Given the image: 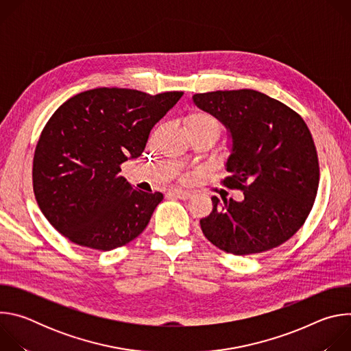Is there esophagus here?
Wrapping results in <instances>:
<instances>
[{
  "instance_id": "1",
  "label": "esophagus",
  "mask_w": 351,
  "mask_h": 351,
  "mask_svg": "<svg viewBox=\"0 0 351 351\" xmlns=\"http://www.w3.org/2000/svg\"><path fill=\"white\" fill-rule=\"evenodd\" d=\"M169 197H176V198H180V199H187L191 197V191H186V190H179V189H173V190H169L167 193Z\"/></svg>"
}]
</instances>
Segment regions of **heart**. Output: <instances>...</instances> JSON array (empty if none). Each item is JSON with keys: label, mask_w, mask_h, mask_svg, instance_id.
I'll return each instance as SVG.
<instances>
[{"label": "heart", "mask_w": 351, "mask_h": 351, "mask_svg": "<svg viewBox=\"0 0 351 351\" xmlns=\"http://www.w3.org/2000/svg\"><path fill=\"white\" fill-rule=\"evenodd\" d=\"M184 126L186 130H208L213 132L217 137L221 133V122L206 111H193L184 118Z\"/></svg>", "instance_id": "b5f03b06"}]
</instances>
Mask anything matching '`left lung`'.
Segmentation results:
<instances>
[{
  "instance_id": "left-lung-1",
  "label": "left lung",
  "mask_w": 351,
  "mask_h": 351,
  "mask_svg": "<svg viewBox=\"0 0 351 351\" xmlns=\"http://www.w3.org/2000/svg\"><path fill=\"white\" fill-rule=\"evenodd\" d=\"M194 104L225 125L232 138L223 180L241 202L219 203L199 219L204 236L234 256L268 252L306 222L318 191L317 148L303 118L264 93L218 90L193 95Z\"/></svg>"
}]
</instances>
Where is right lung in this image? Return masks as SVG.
<instances>
[{"mask_svg": "<svg viewBox=\"0 0 351 351\" xmlns=\"http://www.w3.org/2000/svg\"><path fill=\"white\" fill-rule=\"evenodd\" d=\"M182 95L99 87L65 101L33 158V190L48 222L72 243L101 252L136 239L164 195L134 189L121 165L141 156L149 132Z\"/></svg>", "mask_w": 351, "mask_h": 351, "instance_id": "add662e5", "label": "right lung"}]
</instances>
